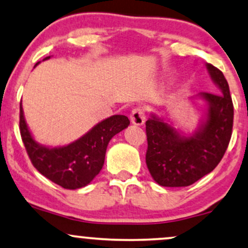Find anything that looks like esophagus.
<instances>
[{"label": "esophagus", "instance_id": "obj_1", "mask_svg": "<svg viewBox=\"0 0 248 248\" xmlns=\"http://www.w3.org/2000/svg\"><path fill=\"white\" fill-rule=\"evenodd\" d=\"M130 119L131 123L134 125H138V126H141L145 123L146 121V115H145V110L142 108H136L131 111L130 115Z\"/></svg>", "mask_w": 248, "mask_h": 248}]
</instances>
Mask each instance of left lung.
Masks as SVG:
<instances>
[{"label": "left lung", "mask_w": 248, "mask_h": 248, "mask_svg": "<svg viewBox=\"0 0 248 248\" xmlns=\"http://www.w3.org/2000/svg\"><path fill=\"white\" fill-rule=\"evenodd\" d=\"M217 93H199L192 100L204 102L203 117L192 133L173 126L169 118L151 112L146 122V163L153 179L166 187L192 185L212 172L222 160L232 134L233 105L224 75L206 63Z\"/></svg>", "instance_id": "8db88e82"}]
</instances>
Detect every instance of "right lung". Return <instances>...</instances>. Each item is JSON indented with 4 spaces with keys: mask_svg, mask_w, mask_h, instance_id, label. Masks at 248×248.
Wrapping results in <instances>:
<instances>
[{
    "mask_svg": "<svg viewBox=\"0 0 248 248\" xmlns=\"http://www.w3.org/2000/svg\"><path fill=\"white\" fill-rule=\"evenodd\" d=\"M49 59L48 56L44 61ZM19 125L21 139L35 169L55 184L66 189H77L88 185L99 175L109 141L126 129L130 121L124 115L110 116L94 125L79 139L57 147L36 141L26 123L21 102Z\"/></svg>",
    "mask_w": 248,
    "mask_h": 248,
    "instance_id": "1",
    "label": "right lung"
}]
</instances>
